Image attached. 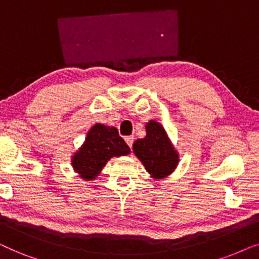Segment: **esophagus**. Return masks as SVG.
<instances>
[{
    "mask_svg": "<svg viewBox=\"0 0 259 259\" xmlns=\"http://www.w3.org/2000/svg\"><path fill=\"white\" fill-rule=\"evenodd\" d=\"M124 140H125V142H126L127 146H129L130 148L133 147V143H134V137H133V136H126V137H124Z\"/></svg>",
    "mask_w": 259,
    "mask_h": 259,
    "instance_id": "1",
    "label": "esophagus"
}]
</instances>
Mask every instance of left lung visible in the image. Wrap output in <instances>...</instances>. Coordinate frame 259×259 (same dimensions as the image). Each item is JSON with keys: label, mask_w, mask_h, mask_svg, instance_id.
<instances>
[{"label": "left lung", "mask_w": 259, "mask_h": 259, "mask_svg": "<svg viewBox=\"0 0 259 259\" xmlns=\"http://www.w3.org/2000/svg\"><path fill=\"white\" fill-rule=\"evenodd\" d=\"M147 135L135 141L133 150L146 170L155 179L171 174L179 163V154L163 126L156 120L146 124Z\"/></svg>", "instance_id": "left-lung-1"}]
</instances>
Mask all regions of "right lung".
<instances>
[{
    "instance_id": "obj_1",
    "label": "right lung",
    "mask_w": 259,
    "mask_h": 259,
    "mask_svg": "<svg viewBox=\"0 0 259 259\" xmlns=\"http://www.w3.org/2000/svg\"><path fill=\"white\" fill-rule=\"evenodd\" d=\"M130 153V148L115 126L97 123L89 130L85 142L72 156V167L86 181L95 180L113 156Z\"/></svg>"
}]
</instances>
